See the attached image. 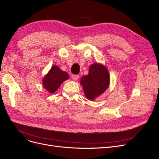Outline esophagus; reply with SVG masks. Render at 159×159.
Returning a JSON list of instances; mask_svg holds the SVG:
<instances>
[{"mask_svg":"<svg viewBox=\"0 0 159 159\" xmlns=\"http://www.w3.org/2000/svg\"><path fill=\"white\" fill-rule=\"evenodd\" d=\"M71 78H72V80H74V81H75V80H78V78H79V75H74V74L71 75Z\"/></svg>","mask_w":159,"mask_h":159,"instance_id":"34e87169","label":"esophagus"}]
</instances>
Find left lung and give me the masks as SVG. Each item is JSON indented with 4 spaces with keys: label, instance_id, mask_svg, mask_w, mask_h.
Segmentation results:
<instances>
[{
    "label": "left lung",
    "instance_id": "left-lung-1",
    "mask_svg": "<svg viewBox=\"0 0 159 159\" xmlns=\"http://www.w3.org/2000/svg\"><path fill=\"white\" fill-rule=\"evenodd\" d=\"M81 84L86 98L93 100L109 87V74L107 68L102 64H92L89 67V74L81 78Z\"/></svg>",
    "mask_w": 159,
    "mask_h": 159
}]
</instances>
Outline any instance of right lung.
Segmentation results:
<instances>
[{"label": "right lung", "instance_id": "add662e5", "mask_svg": "<svg viewBox=\"0 0 159 159\" xmlns=\"http://www.w3.org/2000/svg\"><path fill=\"white\" fill-rule=\"evenodd\" d=\"M69 78L68 74L54 66L43 79V85L50 93H54L64 81Z\"/></svg>", "mask_w": 159, "mask_h": 159}]
</instances>
